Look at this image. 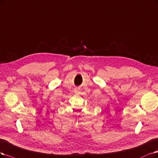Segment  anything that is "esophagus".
<instances>
[{"label": "esophagus", "instance_id": "obj_1", "mask_svg": "<svg viewBox=\"0 0 158 158\" xmlns=\"http://www.w3.org/2000/svg\"><path fill=\"white\" fill-rule=\"evenodd\" d=\"M77 90H78V89H77Z\"/></svg>", "mask_w": 158, "mask_h": 158}]
</instances>
